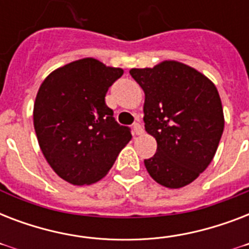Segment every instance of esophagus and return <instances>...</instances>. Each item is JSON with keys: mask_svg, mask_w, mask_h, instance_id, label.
I'll use <instances>...</instances> for the list:
<instances>
[{"mask_svg": "<svg viewBox=\"0 0 249 249\" xmlns=\"http://www.w3.org/2000/svg\"><path fill=\"white\" fill-rule=\"evenodd\" d=\"M133 130H134V134H136V136L143 134V128H142V125H141L140 123H134V125H133Z\"/></svg>", "mask_w": 249, "mask_h": 249, "instance_id": "1", "label": "esophagus"}]
</instances>
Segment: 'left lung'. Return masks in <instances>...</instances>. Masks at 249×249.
Wrapping results in <instances>:
<instances>
[{
  "instance_id": "8db88e82",
  "label": "left lung",
  "mask_w": 249,
  "mask_h": 249,
  "mask_svg": "<svg viewBox=\"0 0 249 249\" xmlns=\"http://www.w3.org/2000/svg\"><path fill=\"white\" fill-rule=\"evenodd\" d=\"M144 91V128L158 142L144 160L158 183L179 189L203 173L224 132V111L216 86L196 70L174 60L154 68H133Z\"/></svg>"
}]
</instances>
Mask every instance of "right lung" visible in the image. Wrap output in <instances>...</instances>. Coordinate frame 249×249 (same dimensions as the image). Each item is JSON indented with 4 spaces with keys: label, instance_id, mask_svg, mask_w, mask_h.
Wrapping results in <instances>:
<instances>
[{
    "label": "right lung",
    "instance_id": "right-lung-1",
    "mask_svg": "<svg viewBox=\"0 0 249 249\" xmlns=\"http://www.w3.org/2000/svg\"><path fill=\"white\" fill-rule=\"evenodd\" d=\"M123 73L85 58L52 72L38 89L33 108L38 144L54 172L72 185L101 179L132 140L130 128L115 120L105 99Z\"/></svg>",
    "mask_w": 249,
    "mask_h": 249
}]
</instances>
